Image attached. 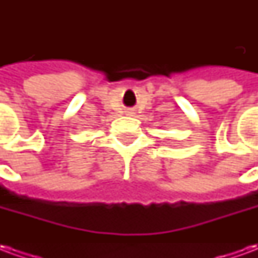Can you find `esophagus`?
Returning <instances> with one entry per match:
<instances>
[{
    "instance_id": "1",
    "label": "esophagus",
    "mask_w": 258,
    "mask_h": 258,
    "mask_svg": "<svg viewBox=\"0 0 258 258\" xmlns=\"http://www.w3.org/2000/svg\"><path fill=\"white\" fill-rule=\"evenodd\" d=\"M134 109H127V114H134Z\"/></svg>"
}]
</instances>
